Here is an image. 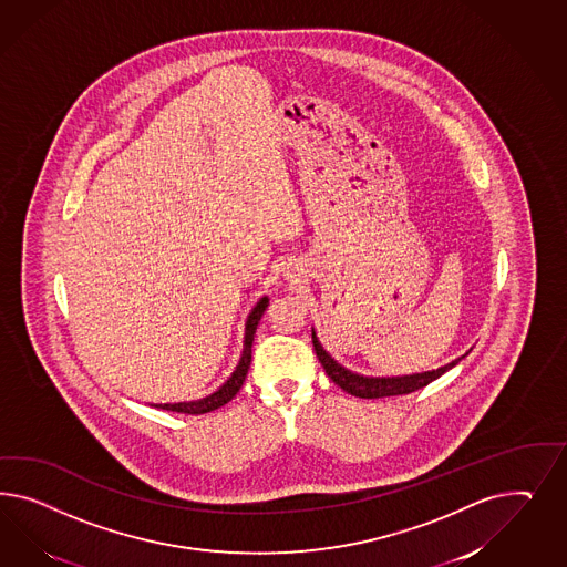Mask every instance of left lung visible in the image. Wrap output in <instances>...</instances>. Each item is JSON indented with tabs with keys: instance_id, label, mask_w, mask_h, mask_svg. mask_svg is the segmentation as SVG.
<instances>
[{
	"instance_id": "obj_1",
	"label": "left lung",
	"mask_w": 567,
	"mask_h": 567,
	"mask_svg": "<svg viewBox=\"0 0 567 567\" xmlns=\"http://www.w3.org/2000/svg\"><path fill=\"white\" fill-rule=\"evenodd\" d=\"M311 343H313V351H316V355H318V360L322 363V368H324V372H327L328 378L334 382V384H339L341 389H343L344 393H349V395L360 396V399H380V396H395V395H408V393H413V391H417V389H424L426 384H430L432 380H436V378L443 377L446 370H451L453 365H457L460 360L451 361V363H446L443 368H439V370H432V372H422V374H410V377H393V378H370V377H361V374H355V372H351V370H347L343 368L341 363H337V361L332 360L330 355H328L327 351H324V347L320 344L318 341V337H316V332L311 330Z\"/></svg>"
}]
</instances>
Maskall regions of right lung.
<instances>
[{
  "label": "right lung",
  "instance_id": "right-lung-1",
  "mask_svg": "<svg viewBox=\"0 0 567 567\" xmlns=\"http://www.w3.org/2000/svg\"><path fill=\"white\" fill-rule=\"evenodd\" d=\"M268 297H261L258 301V306L251 309L249 318H247V324H245V341H243V355H240L239 365L235 368V372L230 374V378L224 382L223 386L212 393V395L204 396V399H197V401H185V403H159L154 408L159 410H166V412L176 413H190V415H199V413L214 412L218 408L226 405L233 396L239 393L245 377L249 372V365H251V344H254V337H256V328H258L259 320L264 316V311L268 308Z\"/></svg>",
  "mask_w": 567,
  "mask_h": 567
}]
</instances>
